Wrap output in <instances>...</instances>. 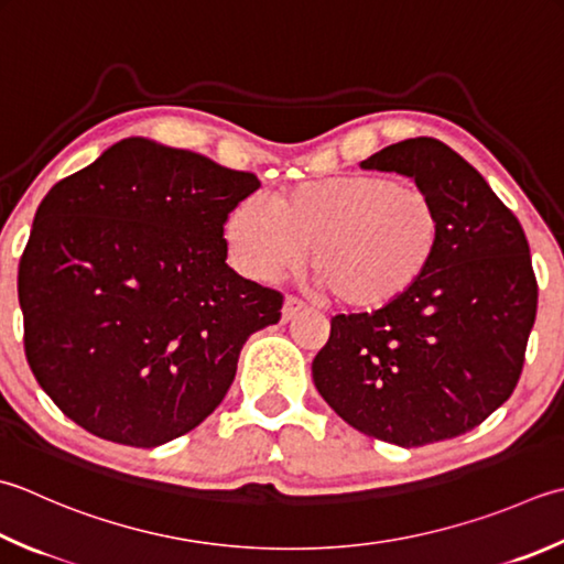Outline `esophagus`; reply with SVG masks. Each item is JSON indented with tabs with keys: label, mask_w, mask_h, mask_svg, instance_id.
<instances>
[{
	"label": "esophagus",
	"mask_w": 564,
	"mask_h": 564,
	"mask_svg": "<svg viewBox=\"0 0 564 564\" xmlns=\"http://www.w3.org/2000/svg\"><path fill=\"white\" fill-rule=\"evenodd\" d=\"M303 301H297V297H293V295H285V301H283V311H281V319L283 323H289V319H293L297 313L303 311Z\"/></svg>",
	"instance_id": "obj_1"
}]
</instances>
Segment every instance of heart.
<instances>
[{
  "mask_svg": "<svg viewBox=\"0 0 564 564\" xmlns=\"http://www.w3.org/2000/svg\"><path fill=\"white\" fill-rule=\"evenodd\" d=\"M225 239L235 267L257 281L295 271L311 251L329 303L373 313L425 279L443 239V215L423 187L349 173L311 181L231 209Z\"/></svg>",
  "mask_w": 564,
  "mask_h": 564,
  "instance_id": "obj_1",
  "label": "heart"
}]
</instances>
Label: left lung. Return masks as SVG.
<instances>
[{
	"instance_id": "1",
	"label": "left lung",
	"mask_w": 564,
	"mask_h": 564,
	"mask_svg": "<svg viewBox=\"0 0 564 564\" xmlns=\"http://www.w3.org/2000/svg\"><path fill=\"white\" fill-rule=\"evenodd\" d=\"M413 178L443 215L425 279L373 313L335 315L313 359L327 405L359 433L423 447L481 425L521 379L538 313L516 215L447 143L405 139L361 161Z\"/></svg>"
}]
</instances>
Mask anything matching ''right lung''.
<instances>
[{"label": "right lung", "instance_id": "right-lung-1", "mask_svg": "<svg viewBox=\"0 0 564 564\" xmlns=\"http://www.w3.org/2000/svg\"><path fill=\"white\" fill-rule=\"evenodd\" d=\"M259 178L124 139L55 183L19 261L24 351L51 401L102 440L159 447L223 403L283 295L227 267L225 223Z\"/></svg>", "mask_w": 564, "mask_h": 564}]
</instances>
